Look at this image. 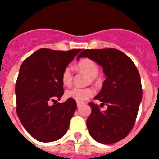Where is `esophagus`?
I'll return each mask as SVG.
<instances>
[{
	"label": "esophagus",
	"mask_w": 159,
	"mask_h": 159,
	"mask_svg": "<svg viewBox=\"0 0 159 159\" xmlns=\"http://www.w3.org/2000/svg\"><path fill=\"white\" fill-rule=\"evenodd\" d=\"M76 104H77V107H80L81 105L83 104V102H76Z\"/></svg>",
	"instance_id": "esophagus-1"
}]
</instances>
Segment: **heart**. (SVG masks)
<instances>
[{
    "mask_svg": "<svg viewBox=\"0 0 159 159\" xmlns=\"http://www.w3.org/2000/svg\"><path fill=\"white\" fill-rule=\"evenodd\" d=\"M80 71L86 72L89 76L95 78L99 73V67L96 63L91 59H83L77 65ZM73 74L71 67H66L62 72L61 80L64 85L70 86L72 83ZM93 95V90L91 88H80L74 87L72 88L67 90L65 92V96L68 99H74L77 102H84V100L89 99Z\"/></svg>",
    "mask_w": 159,
    "mask_h": 159,
    "instance_id": "heart-1",
    "label": "heart"
}]
</instances>
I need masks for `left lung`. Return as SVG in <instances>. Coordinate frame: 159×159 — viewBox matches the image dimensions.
Instances as JSON below:
<instances>
[{"mask_svg":"<svg viewBox=\"0 0 159 159\" xmlns=\"http://www.w3.org/2000/svg\"><path fill=\"white\" fill-rule=\"evenodd\" d=\"M91 59L102 67L106 80L94 99L107 105L100 111L93 102L87 119L90 135L102 144H112L124 139L134 127L143 97L141 79L134 62L115 48L86 49L77 57Z\"/></svg>","mask_w":159,"mask_h":159,"instance_id":"8db88e82","label":"left lung"}]
</instances>
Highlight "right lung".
Listing matches in <instances>:
<instances>
[{
	"label": "right lung",
	"mask_w": 159,
	"mask_h": 159,
	"mask_svg": "<svg viewBox=\"0 0 159 159\" xmlns=\"http://www.w3.org/2000/svg\"><path fill=\"white\" fill-rule=\"evenodd\" d=\"M81 50L40 48L20 66L15 88L16 113L25 130L38 141L60 139L69 127L76 102L67 99L60 103L57 100L64 95L63 71Z\"/></svg>",
	"instance_id": "obj_1"
}]
</instances>
